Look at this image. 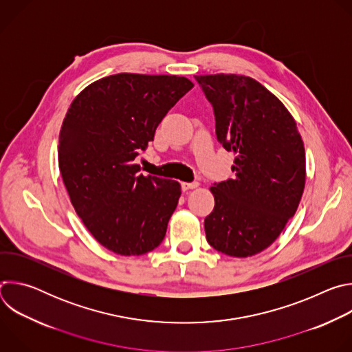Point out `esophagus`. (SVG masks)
<instances>
[{
    "instance_id": "obj_1",
    "label": "esophagus",
    "mask_w": 352,
    "mask_h": 352,
    "mask_svg": "<svg viewBox=\"0 0 352 352\" xmlns=\"http://www.w3.org/2000/svg\"><path fill=\"white\" fill-rule=\"evenodd\" d=\"M197 185H199L197 182H182V184H181V188H182V190H189V189L196 188Z\"/></svg>"
}]
</instances>
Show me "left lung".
<instances>
[{
  "instance_id": "left-lung-1",
  "label": "left lung",
  "mask_w": 352,
  "mask_h": 352,
  "mask_svg": "<svg viewBox=\"0 0 352 352\" xmlns=\"http://www.w3.org/2000/svg\"><path fill=\"white\" fill-rule=\"evenodd\" d=\"M213 107L216 136L234 152V178L214 182L206 239L219 252L254 256L295 214L305 188V148L280 100L252 78L195 76Z\"/></svg>"
}]
</instances>
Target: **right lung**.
Segmentation results:
<instances>
[{
	"label": "right lung",
	"instance_id": "right-lung-1",
	"mask_svg": "<svg viewBox=\"0 0 352 352\" xmlns=\"http://www.w3.org/2000/svg\"><path fill=\"white\" fill-rule=\"evenodd\" d=\"M192 87L184 76L117 74L82 90L64 118L58 164L71 202L90 234L118 255L147 254L164 239L181 185L138 174L135 159Z\"/></svg>",
	"mask_w": 352,
	"mask_h": 352
}]
</instances>
